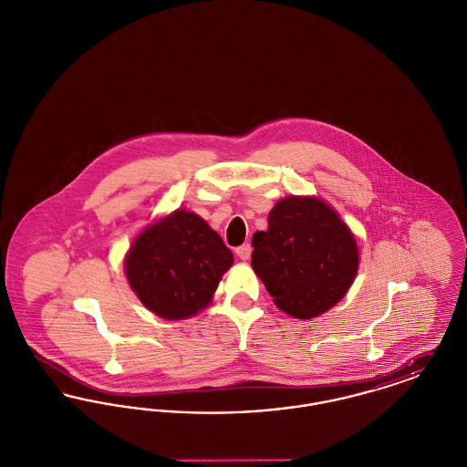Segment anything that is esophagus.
Returning <instances> with one entry per match:
<instances>
[{"label":"esophagus","instance_id":"34e87169","mask_svg":"<svg viewBox=\"0 0 467 467\" xmlns=\"http://www.w3.org/2000/svg\"><path fill=\"white\" fill-rule=\"evenodd\" d=\"M250 254H252V244H244L242 246L236 248V255L242 259V261H248L250 259Z\"/></svg>","mask_w":467,"mask_h":467}]
</instances>
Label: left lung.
Here are the masks:
<instances>
[{"label": "left lung", "mask_w": 467, "mask_h": 467, "mask_svg": "<svg viewBox=\"0 0 467 467\" xmlns=\"http://www.w3.org/2000/svg\"><path fill=\"white\" fill-rule=\"evenodd\" d=\"M267 223L252 238V267L275 305L303 320L333 308L358 269L348 225L326 201L311 196L278 201Z\"/></svg>", "instance_id": "obj_1"}]
</instances>
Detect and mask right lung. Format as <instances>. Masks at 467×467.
Returning <instances> with one entry per match:
<instances>
[{
  "mask_svg": "<svg viewBox=\"0 0 467 467\" xmlns=\"http://www.w3.org/2000/svg\"><path fill=\"white\" fill-rule=\"evenodd\" d=\"M231 266L233 252L223 238L187 210H175L145 227L124 261L138 299L166 320L202 310Z\"/></svg>",
  "mask_w": 467,
  "mask_h": 467,
  "instance_id": "right-lung-1",
  "label": "right lung"
}]
</instances>
